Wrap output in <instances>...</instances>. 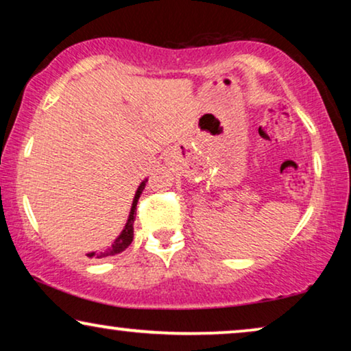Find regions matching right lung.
<instances>
[{"label":"right lung","mask_w":351,"mask_h":351,"mask_svg":"<svg viewBox=\"0 0 351 351\" xmlns=\"http://www.w3.org/2000/svg\"><path fill=\"white\" fill-rule=\"evenodd\" d=\"M145 184H147V180H143L142 184H141V186H138V189H137V193H136V196H134L131 214H129V219H128L126 227H124L121 234H119V237H118L117 239H114V243L112 244V247H110L108 251H105V252H99V254L90 252V254H88L89 258H93V257H95V258H102V257H107V256H114V254L123 252L124 249H126V247L129 246V244L132 243V238H134V220H136V215H134V213H136L137 201H138V198H141V193L143 191V189H145Z\"/></svg>","instance_id":"obj_1"}]
</instances>
